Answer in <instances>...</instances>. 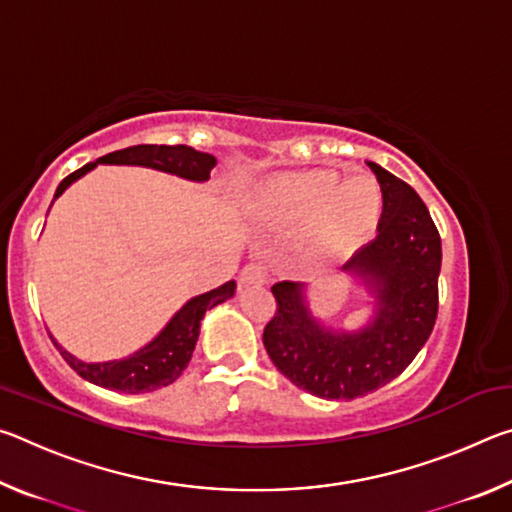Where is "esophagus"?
<instances>
[{
	"label": "esophagus",
	"instance_id": "obj_1",
	"mask_svg": "<svg viewBox=\"0 0 512 512\" xmlns=\"http://www.w3.org/2000/svg\"><path fill=\"white\" fill-rule=\"evenodd\" d=\"M266 277L268 273L264 264H248L244 266V271H241L239 282L244 284V287H250V284H264Z\"/></svg>",
	"mask_w": 512,
	"mask_h": 512
}]
</instances>
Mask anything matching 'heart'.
I'll return each instance as SVG.
<instances>
[{"label": "heart", "mask_w": 512, "mask_h": 512, "mask_svg": "<svg viewBox=\"0 0 512 512\" xmlns=\"http://www.w3.org/2000/svg\"><path fill=\"white\" fill-rule=\"evenodd\" d=\"M250 205L273 223H298L302 253L329 259L370 237L384 210V196L368 176L341 180L336 169L316 167L275 173L259 185Z\"/></svg>", "instance_id": "b5f03b06"}]
</instances>
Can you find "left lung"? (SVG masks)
I'll return each mask as SVG.
<instances>
[{"mask_svg": "<svg viewBox=\"0 0 512 512\" xmlns=\"http://www.w3.org/2000/svg\"><path fill=\"white\" fill-rule=\"evenodd\" d=\"M384 196L377 237L345 268L377 293V320L359 334L325 332L309 316L302 284L277 282L264 348L275 368L323 400H354L386 386L415 359L438 318L443 246L427 205L393 173L368 162Z\"/></svg>", "mask_w": 512, "mask_h": 512, "instance_id": "obj_1", "label": "left lung"}]
</instances>
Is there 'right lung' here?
Segmentation results:
<instances>
[{"instance_id": "add662e5", "label": "right lung", "mask_w": 512, "mask_h": 512, "mask_svg": "<svg viewBox=\"0 0 512 512\" xmlns=\"http://www.w3.org/2000/svg\"><path fill=\"white\" fill-rule=\"evenodd\" d=\"M99 162L103 164H140V167H151L160 171L176 173L189 180H207L210 171L216 164V158L210 153L194 151L192 146H158V144H137L128 146V149L112 151L103 155L97 162H88L85 167L76 169L63 178V183L58 185L54 198H58L65 189L79 180L83 173L97 167ZM235 282H225L223 287L207 291L203 296H196L187 302V305L171 318V323L162 329L160 336L151 341L146 348L135 352L133 357L124 361H108V363H83L72 354L56 348L63 354V359L69 363L76 375L92 381V384L110 388L115 393H149L155 388L169 386L176 381L183 370L187 368L192 352L196 348L198 339V327L207 309H212L221 302L228 300L235 293Z\"/></svg>"}]
</instances>
